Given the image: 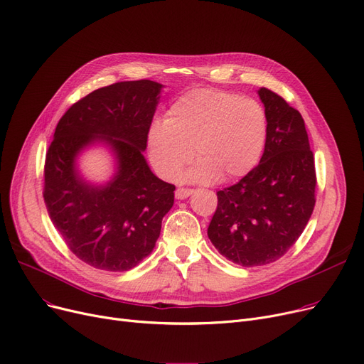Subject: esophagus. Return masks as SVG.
I'll list each match as a JSON object with an SVG mask.
<instances>
[{"label": "esophagus", "instance_id": "34e87169", "mask_svg": "<svg viewBox=\"0 0 364 364\" xmlns=\"http://www.w3.org/2000/svg\"><path fill=\"white\" fill-rule=\"evenodd\" d=\"M195 191L193 188H186V187H178L176 191V198L177 199H186L187 196H191Z\"/></svg>", "mask_w": 364, "mask_h": 364}]
</instances>
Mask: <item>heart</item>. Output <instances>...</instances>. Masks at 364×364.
Wrapping results in <instances>:
<instances>
[{
    "label": "heart",
    "instance_id": "b5f03b06",
    "mask_svg": "<svg viewBox=\"0 0 364 364\" xmlns=\"http://www.w3.org/2000/svg\"><path fill=\"white\" fill-rule=\"evenodd\" d=\"M267 135L269 117L257 100L195 89L171 104L165 122L151 126L147 147L153 168L165 180H176L193 151L199 161L186 178L236 180L257 166Z\"/></svg>",
    "mask_w": 364,
    "mask_h": 364
}]
</instances>
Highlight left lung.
<instances>
[{
    "instance_id": "1",
    "label": "left lung",
    "mask_w": 364,
    "mask_h": 364,
    "mask_svg": "<svg viewBox=\"0 0 364 364\" xmlns=\"http://www.w3.org/2000/svg\"><path fill=\"white\" fill-rule=\"evenodd\" d=\"M259 97L269 117L260 164L217 192L208 238L228 260L245 267L272 263L293 247L315 207L314 154L305 122L271 89Z\"/></svg>"
}]
</instances>
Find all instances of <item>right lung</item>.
Listing matches in <instances>:
<instances>
[{"instance_id":"add662e5","label":"right lung","mask_w":364,"mask_h":364,"mask_svg":"<svg viewBox=\"0 0 364 364\" xmlns=\"http://www.w3.org/2000/svg\"><path fill=\"white\" fill-rule=\"evenodd\" d=\"M162 85L119 82L93 90L60 117L46 153L43 196L50 220L73 255L102 271L123 272L147 257L172 208L176 186L157 178L143 151ZM101 139L119 161L104 188L76 176V153Z\"/></svg>"}]
</instances>
